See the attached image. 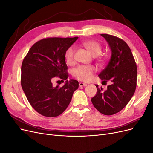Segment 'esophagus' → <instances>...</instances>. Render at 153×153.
<instances>
[{"instance_id": "obj_1", "label": "esophagus", "mask_w": 153, "mask_h": 153, "mask_svg": "<svg viewBox=\"0 0 153 153\" xmlns=\"http://www.w3.org/2000/svg\"><path fill=\"white\" fill-rule=\"evenodd\" d=\"M87 85V84H85V83H82V82L79 83V86L80 87H85Z\"/></svg>"}]
</instances>
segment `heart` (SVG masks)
<instances>
[{
  "label": "heart",
  "instance_id": "1",
  "mask_svg": "<svg viewBox=\"0 0 153 153\" xmlns=\"http://www.w3.org/2000/svg\"><path fill=\"white\" fill-rule=\"evenodd\" d=\"M82 45L93 56H98L99 54V61L100 62H103L104 58L100 54L102 51V45L98 41L92 39L85 40L82 43ZM75 49L73 47H70L67 50L65 54V59L69 65H72L75 63ZM95 71L96 68L94 66H81L75 69L73 75L77 80L87 82L92 79Z\"/></svg>",
  "mask_w": 153,
  "mask_h": 153
}]
</instances>
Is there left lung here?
<instances>
[{
    "label": "left lung",
    "instance_id": "left-lung-1",
    "mask_svg": "<svg viewBox=\"0 0 153 153\" xmlns=\"http://www.w3.org/2000/svg\"><path fill=\"white\" fill-rule=\"evenodd\" d=\"M101 36L108 43L112 55L98 76L103 82L110 80L111 85L106 91L96 85L97 92L91 101L100 113L112 115L123 110L135 93L137 68L131 49L124 40L107 34Z\"/></svg>",
    "mask_w": 153,
    "mask_h": 153
}]
</instances>
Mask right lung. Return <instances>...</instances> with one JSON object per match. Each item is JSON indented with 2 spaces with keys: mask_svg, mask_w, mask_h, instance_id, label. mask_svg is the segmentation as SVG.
<instances>
[{
  "mask_svg": "<svg viewBox=\"0 0 153 153\" xmlns=\"http://www.w3.org/2000/svg\"><path fill=\"white\" fill-rule=\"evenodd\" d=\"M74 38H47L32 46L22 64L21 85L29 103L36 112L48 117L61 115L68 106L78 82L67 80V50L75 42ZM66 80L62 87L54 88L52 81Z\"/></svg>",
  "mask_w": 153,
  "mask_h": 153,
  "instance_id": "obj_1",
  "label": "right lung"
}]
</instances>
